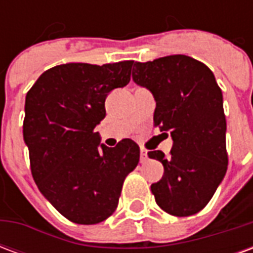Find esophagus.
<instances>
[{"label": "esophagus", "instance_id": "esophagus-1", "mask_svg": "<svg viewBox=\"0 0 253 253\" xmlns=\"http://www.w3.org/2000/svg\"><path fill=\"white\" fill-rule=\"evenodd\" d=\"M141 163H146L149 160V156H148V150H145V149H141Z\"/></svg>", "mask_w": 253, "mask_h": 253}]
</instances>
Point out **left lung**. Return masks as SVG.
I'll list each match as a JSON object with an SVG mask.
<instances>
[{
  "label": "left lung",
  "instance_id": "obj_1",
  "mask_svg": "<svg viewBox=\"0 0 253 253\" xmlns=\"http://www.w3.org/2000/svg\"><path fill=\"white\" fill-rule=\"evenodd\" d=\"M134 83L156 99L154 126L169 131L170 157L149 152L164 165V176L150 190L156 203L176 217L201 211L228 169L226 119L222 92L205 63L187 55L135 62Z\"/></svg>",
  "mask_w": 253,
  "mask_h": 253
}]
</instances>
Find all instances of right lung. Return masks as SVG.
I'll return each instance as SVG.
<instances>
[{
	"label": "right lung",
	"instance_id": "1",
	"mask_svg": "<svg viewBox=\"0 0 253 253\" xmlns=\"http://www.w3.org/2000/svg\"><path fill=\"white\" fill-rule=\"evenodd\" d=\"M132 65H58L27 93L23 135L31 172L44 198L72 222L93 225L110 217L138 165L139 146L132 139L107 148L94 132L105 118V97L130 83Z\"/></svg>",
	"mask_w": 253,
	"mask_h": 253
}]
</instances>
